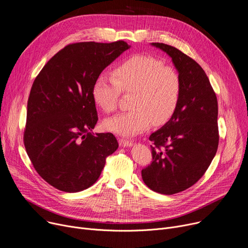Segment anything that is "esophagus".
<instances>
[{"instance_id":"esophagus-1","label":"esophagus","mask_w":248,"mask_h":248,"mask_svg":"<svg viewBox=\"0 0 248 248\" xmlns=\"http://www.w3.org/2000/svg\"><path fill=\"white\" fill-rule=\"evenodd\" d=\"M119 143H120L121 146H130L131 144H133V141L129 140H126V139L120 138L119 139Z\"/></svg>"}]
</instances>
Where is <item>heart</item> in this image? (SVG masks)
<instances>
[{
  "mask_svg": "<svg viewBox=\"0 0 248 248\" xmlns=\"http://www.w3.org/2000/svg\"><path fill=\"white\" fill-rule=\"evenodd\" d=\"M112 75L95 78L94 103L105 112L111 113L117 109L122 93H131V108L106 120L107 130L134 136L147 129L152 123L158 126L172 118L183 94V78L175 69L155 57L136 55L121 62Z\"/></svg>",
  "mask_w": 248,
  "mask_h": 248,
  "instance_id": "b5f03b06",
  "label": "heart"
}]
</instances>
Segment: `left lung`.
I'll list each match as a JSON object with an SVG mask.
<instances>
[{
    "instance_id": "obj_1",
    "label": "left lung",
    "mask_w": 248,
    "mask_h": 248,
    "mask_svg": "<svg viewBox=\"0 0 248 248\" xmlns=\"http://www.w3.org/2000/svg\"><path fill=\"white\" fill-rule=\"evenodd\" d=\"M153 46L171 57L183 78V94L172 118L151 135L153 159L141 170V176L152 190L174 194L196 184L217 154V97L205 72L193 59L167 44Z\"/></svg>"
}]
</instances>
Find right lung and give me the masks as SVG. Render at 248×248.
<instances>
[{
	"instance_id": "obj_1",
	"label": "right lung",
	"mask_w": 248,
	"mask_h": 248,
	"mask_svg": "<svg viewBox=\"0 0 248 248\" xmlns=\"http://www.w3.org/2000/svg\"><path fill=\"white\" fill-rule=\"evenodd\" d=\"M128 47L124 41L70 44L32 82L24 144L36 171L55 188L78 192L92 186L119 147L112 134L90 133L98 120L93 86Z\"/></svg>"
}]
</instances>
